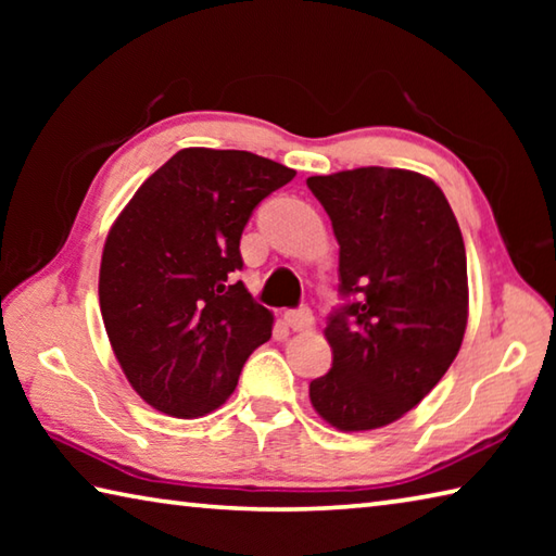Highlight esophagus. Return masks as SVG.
I'll list each match as a JSON object with an SVG mask.
<instances>
[{
	"mask_svg": "<svg viewBox=\"0 0 556 556\" xmlns=\"http://www.w3.org/2000/svg\"><path fill=\"white\" fill-rule=\"evenodd\" d=\"M285 318H287L291 331H312L314 328V316H312V312H308V306L289 308Z\"/></svg>",
	"mask_w": 556,
	"mask_h": 556,
	"instance_id": "34e87169",
	"label": "esophagus"
}]
</instances>
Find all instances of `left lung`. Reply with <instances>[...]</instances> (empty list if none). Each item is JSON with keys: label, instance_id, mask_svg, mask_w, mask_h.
I'll use <instances>...</instances> for the list:
<instances>
[{"label": "left lung", "instance_id": "left-lung-1", "mask_svg": "<svg viewBox=\"0 0 556 556\" xmlns=\"http://www.w3.org/2000/svg\"><path fill=\"white\" fill-rule=\"evenodd\" d=\"M306 186L341 244L345 299L324 331L331 370L308 397L336 429H380L434 390L464 341V238L446 195L421 174L363 166Z\"/></svg>", "mask_w": 556, "mask_h": 556}]
</instances>
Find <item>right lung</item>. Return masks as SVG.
<instances>
[{"mask_svg": "<svg viewBox=\"0 0 556 556\" xmlns=\"http://www.w3.org/2000/svg\"><path fill=\"white\" fill-rule=\"evenodd\" d=\"M296 176L240 149L176 152L110 228L100 312L131 388L178 419L203 417L235 392L271 336V314L238 281L252 211Z\"/></svg>", "mask_w": 556, "mask_h": 556, "instance_id": "1", "label": "right lung"}]
</instances>
